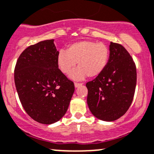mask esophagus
<instances>
[{"mask_svg": "<svg viewBox=\"0 0 154 154\" xmlns=\"http://www.w3.org/2000/svg\"><path fill=\"white\" fill-rule=\"evenodd\" d=\"M81 85H83V83H74V86H75V87H78L79 86H81Z\"/></svg>", "mask_w": 154, "mask_h": 154, "instance_id": "34e87169", "label": "esophagus"}]
</instances>
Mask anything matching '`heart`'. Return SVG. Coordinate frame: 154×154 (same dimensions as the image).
Returning <instances> with one entry per match:
<instances>
[{"instance_id":"heart-1","label":"heart","mask_w":154,"mask_h":154,"mask_svg":"<svg viewBox=\"0 0 154 154\" xmlns=\"http://www.w3.org/2000/svg\"><path fill=\"white\" fill-rule=\"evenodd\" d=\"M110 50L103 43L80 41L68 46L67 50H60L57 56V65L63 74H69L77 65L78 68L71 74L74 80L98 77L108 63Z\"/></svg>"}]
</instances>
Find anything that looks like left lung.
I'll return each instance as SVG.
<instances>
[{"label": "left lung", "mask_w": 154, "mask_h": 154, "mask_svg": "<svg viewBox=\"0 0 154 154\" xmlns=\"http://www.w3.org/2000/svg\"><path fill=\"white\" fill-rule=\"evenodd\" d=\"M110 58L105 69L86 83L87 104L92 114L104 121H113L130 107L137 82L135 63L121 44L110 42Z\"/></svg>", "instance_id": "obj_1"}]
</instances>
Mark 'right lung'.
Segmentation results:
<instances>
[{"instance_id":"right-lung-1","label":"right lung","mask_w":154,"mask_h":154,"mask_svg":"<svg viewBox=\"0 0 154 154\" xmlns=\"http://www.w3.org/2000/svg\"><path fill=\"white\" fill-rule=\"evenodd\" d=\"M53 40L27 47L19 56L14 80L25 112L35 121L51 124L66 113L74 92V82L59 68Z\"/></svg>"}]
</instances>
